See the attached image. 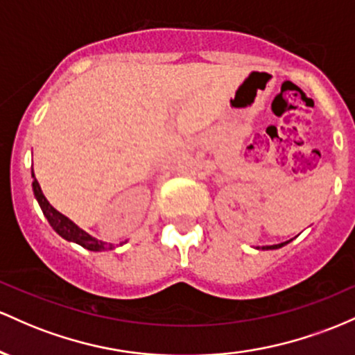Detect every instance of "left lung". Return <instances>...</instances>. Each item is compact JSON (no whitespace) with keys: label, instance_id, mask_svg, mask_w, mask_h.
Listing matches in <instances>:
<instances>
[{"label":"left lung","instance_id":"8db88e82","mask_svg":"<svg viewBox=\"0 0 355 355\" xmlns=\"http://www.w3.org/2000/svg\"><path fill=\"white\" fill-rule=\"evenodd\" d=\"M284 245H286V243H280V245H272V246H266V248H265V246H263V250H275V248H282V246H284Z\"/></svg>","mask_w":355,"mask_h":355}]
</instances>
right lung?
<instances>
[{
  "mask_svg": "<svg viewBox=\"0 0 355 355\" xmlns=\"http://www.w3.org/2000/svg\"><path fill=\"white\" fill-rule=\"evenodd\" d=\"M33 193H35V198H37L40 208L43 211V214H45L46 220H49V223L51 225V228L57 231L60 236L65 238V240L69 241L78 243V245H82L83 248L90 250V252H101V250L112 248V245H107V243L95 240V238H92L90 234H87L85 231L78 228L77 225H73L69 218L63 216L62 213H58V211L55 209L49 201H46V198L43 196L42 188H40L35 174H33Z\"/></svg>",
  "mask_w": 355,
  "mask_h": 355,
  "instance_id": "right-lung-1",
  "label": "right lung"
}]
</instances>
